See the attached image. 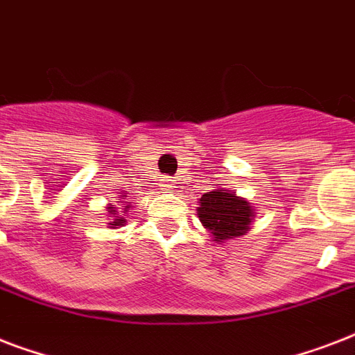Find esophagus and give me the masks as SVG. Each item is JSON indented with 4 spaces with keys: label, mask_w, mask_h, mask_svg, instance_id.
<instances>
[{
    "label": "esophagus",
    "mask_w": 355,
    "mask_h": 355,
    "mask_svg": "<svg viewBox=\"0 0 355 355\" xmlns=\"http://www.w3.org/2000/svg\"><path fill=\"white\" fill-rule=\"evenodd\" d=\"M175 188H177V182L171 180V178H164V180L160 182L162 193H173V189Z\"/></svg>",
    "instance_id": "esophagus-1"
}]
</instances>
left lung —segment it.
Segmentation results:
<instances>
[{"mask_svg":"<svg viewBox=\"0 0 355 355\" xmlns=\"http://www.w3.org/2000/svg\"><path fill=\"white\" fill-rule=\"evenodd\" d=\"M254 214L256 210L248 200L219 186L202 195L197 206V217L219 245L245 236L250 230Z\"/></svg>","mask_w":355,"mask_h":355,"instance_id":"8db88e82","label":"left lung"}]
</instances>
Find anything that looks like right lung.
Instances as JSON below:
<instances>
[{
    "instance_id": "add662e5",
    "label": "right lung",
    "mask_w": 355,
    "mask_h": 355,
    "mask_svg": "<svg viewBox=\"0 0 355 355\" xmlns=\"http://www.w3.org/2000/svg\"><path fill=\"white\" fill-rule=\"evenodd\" d=\"M127 197L128 195L123 191L121 195L118 197V205H114V202H110V205L107 206V214L108 217H110V221H108V228H112V230H116V228L123 227V225H127V219H125V214H127L132 206H130V202H127ZM121 209L122 211L119 212V210Z\"/></svg>"
}]
</instances>
